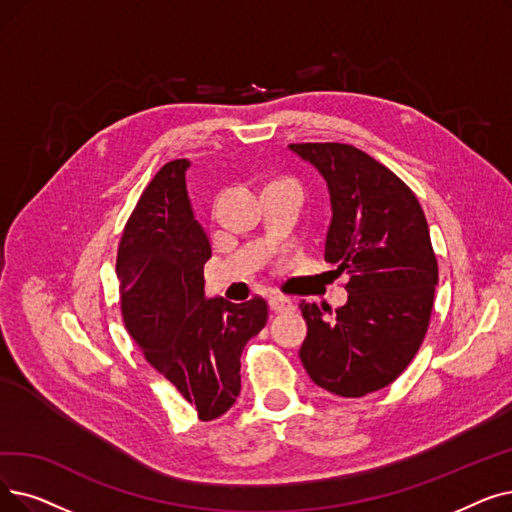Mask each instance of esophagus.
Wrapping results in <instances>:
<instances>
[{
	"mask_svg": "<svg viewBox=\"0 0 512 512\" xmlns=\"http://www.w3.org/2000/svg\"><path fill=\"white\" fill-rule=\"evenodd\" d=\"M270 309L272 311H293L295 309V303L288 299V297H282V295H272L270 297Z\"/></svg>",
	"mask_w": 512,
	"mask_h": 512,
	"instance_id": "34e87169",
	"label": "esophagus"
}]
</instances>
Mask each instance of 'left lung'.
<instances>
[{
    "mask_svg": "<svg viewBox=\"0 0 512 512\" xmlns=\"http://www.w3.org/2000/svg\"><path fill=\"white\" fill-rule=\"evenodd\" d=\"M288 148L324 177V259L349 276L347 303L332 318L301 301L299 358L318 387L362 397L391 385L427 335L437 284L427 219L414 192L366 152L337 142Z\"/></svg>",
    "mask_w": 512,
    "mask_h": 512,
    "instance_id": "left-lung-1",
    "label": "left lung"
}]
</instances>
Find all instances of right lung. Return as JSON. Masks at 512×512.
I'll return each mask as SVG.
<instances>
[{
  "instance_id": "1",
  "label": "right lung",
  "mask_w": 512,
  "mask_h": 512,
  "mask_svg": "<svg viewBox=\"0 0 512 512\" xmlns=\"http://www.w3.org/2000/svg\"><path fill=\"white\" fill-rule=\"evenodd\" d=\"M190 161L159 169L123 230L117 255L125 328L198 418L228 412L240 393V355L268 322V303L205 297L211 244L186 190Z\"/></svg>"
}]
</instances>
